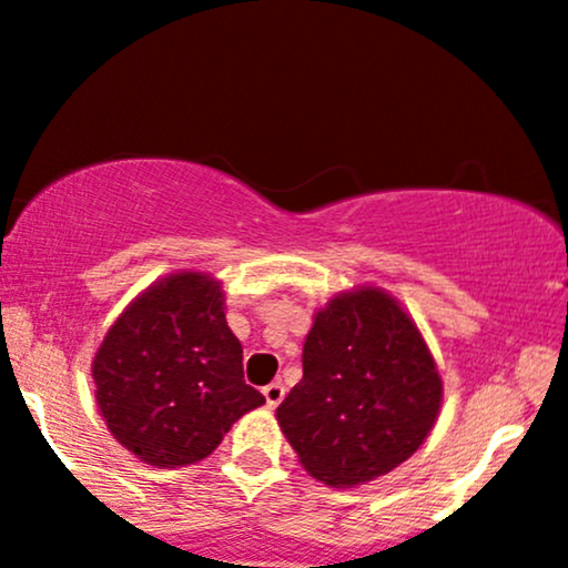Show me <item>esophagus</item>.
I'll return each mask as SVG.
<instances>
[{"label": "esophagus", "mask_w": 568, "mask_h": 568, "mask_svg": "<svg viewBox=\"0 0 568 568\" xmlns=\"http://www.w3.org/2000/svg\"><path fill=\"white\" fill-rule=\"evenodd\" d=\"M262 393H264V397H266V406L275 408V406H280V403H283L285 387H283V384H280V382H272V384H266Z\"/></svg>", "instance_id": "obj_1"}]
</instances>
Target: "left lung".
<instances>
[{
  "label": "left lung",
  "instance_id": "8db88e82",
  "mask_svg": "<svg viewBox=\"0 0 568 568\" xmlns=\"http://www.w3.org/2000/svg\"><path fill=\"white\" fill-rule=\"evenodd\" d=\"M302 366L277 422L304 470L325 486L352 488L395 470L440 414L433 352L382 288L338 293L315 312Z\"/></svg>",
  "mask_w": 568,
  "mask_h": 568
}]
</instances>
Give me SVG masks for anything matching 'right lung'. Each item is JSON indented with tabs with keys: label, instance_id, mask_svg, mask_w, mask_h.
<instances>
[{
	"label": "right lung",
	"instance_id": "1",
	"mask_svg": "<svg viewBox=\"0 0 568 568\" xmlns=\"http://www.w3.org/2000/svg\"><path fill=\"white\" fill-rule=\"evenodd\" d=\"M93 379L106 427L154 467L205 459L264 403L243 379L221 283L202 272H175L130 302L95 352Z\"/></svg>",
	"mask_w": 568,
	"mask_h": 568
}]
</instances>
